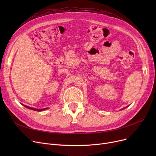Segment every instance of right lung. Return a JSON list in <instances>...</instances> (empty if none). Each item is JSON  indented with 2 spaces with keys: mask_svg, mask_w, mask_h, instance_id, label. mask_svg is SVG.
<instances>
[{
  "mask_svg": "<svg viewBox=\"0 0 156 156\" xmlns=\"http://www.w3.org/2000/svg\"><path fill=\"white\" fill-rule=\"evenodd\" d=\"M24 107L25 108H28V109H31V110H34V111H38V112H40V111H44V110H45V109H47V108H44V109H35V108H30V107H29V106H27V105H23Z\"/></svg>",
  "mask_w": 156,
  "mask_h": 156,
  "instance_id": "1",
  "label": "right lung"
}]
</instances>
